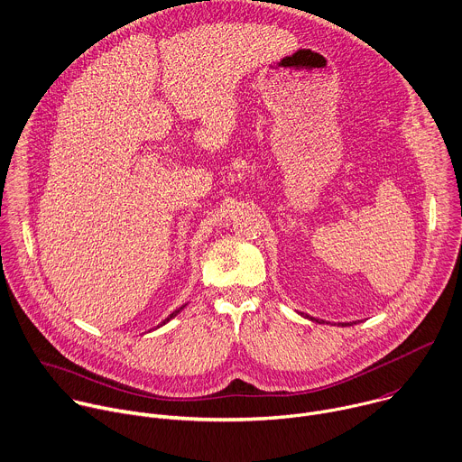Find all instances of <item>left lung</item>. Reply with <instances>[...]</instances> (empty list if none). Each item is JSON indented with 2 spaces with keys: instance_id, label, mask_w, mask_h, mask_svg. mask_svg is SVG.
I'll list each match as a JSON object with an SVG mask.
<instances>
[{
  "instance_id": "1",
  "label": "left lung",
  "mask_w": 462,
  "mask_h": 462,
  "mask_svg": "<svg viewBox=\"0 0 462 462\" xmlns=\"http://www.w3.org/2000/svg\"><path fill=\"white\" fill-rule=\"evenodd\" d=\"M309 318V316H306ZM309 319H312V321H316V323H325V321H319V319H314V318H309ZM352 325H356V323H352ZM350 323H341V327H352Z\"/></svg>"
}]
</instances>
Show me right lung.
Returning a JSON list of instances; mask_svg holds the SVG:
<instances>
[{"label":"right lung","instance_id":"add662e5","mask_svg":"<svg viewBox=\"0 0 462 462\" xmlns=\"http://www.w3.org/2000/svg\"><path fill=\"white\" fill-rule=\"evenodd\" d=\"M181 310H183V306H181V309H178V310H174V312H172V314H171V316H169V318H167V319H165V321H163V323H162V325H165V323H169V321H171V319H172V318H176V316H178V314H180V312H181Z\"/></svg>","mask_w":462,"mask_h":462}]
</instances>
